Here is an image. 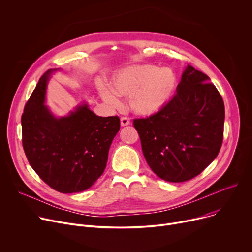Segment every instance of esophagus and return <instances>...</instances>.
Wrapping results in <instances>:
<instances>
[{
    "instance_id": "34e87169",
    "label": "esophagus",
    "mask_w": 252,
    "mask_h": 252,
    "mask_svg": "<svg viewBox=\"0 0 252 252\" xmlns=\"http://www.w3.org/2000/svg\"><path fill=\"white\" fill-rule=\"evenodd\" d=\"M129 120L127 118H122L121 119V126H129Z\"/></svg>"
}]
</instances>
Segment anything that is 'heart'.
<instances>
[{
  "label": "heart",
  "mask_w": 252,
  "mask_h": 252,
  "mask_svg": "<svg viewBox=\"0 0 252 252\" xmlns=\"http://www.w3.org/2000/svg\"><path fill=\"white\" fill-rule=\"evenodd\" d=\"M176 76L168 67L134 64L113 76L111 88L100 86L99 94L111 106L120 105L119 95L127 96L129 110L141 117L158 114L171 99L176 89Z\"/></svg>",
  "instance_id": "b5f03b06"
}]
</instances>
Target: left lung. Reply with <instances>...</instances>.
I'll return each mask as SVG.
<instances>
[{
	"label": "left lung",
	"instance_id": "1",
	"mask_svg": "<svg viewBox=\"0 0 252 252\" xmlns=\"http://www.w3.org/2000/svg\"><path fill=\"white\" fill-rule=\"evenodd\" d=\"M202 71L188 64L177 94L158 114L133 121L143 156L163 181L183 183L218 157L223 139L224 103Z\"/></svg>",
	"mask_w": 252,
	"mask_h": 252
}]
</instances>
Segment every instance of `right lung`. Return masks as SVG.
I'll return each instance as SVG.
<instances>
[{"instance_id":"1","label":"right lung","mask_w":252,"mask_h":252,"mask_svg":"<svg viewBox=\"0 0 252 252\" xmlns=\"http://www.w3.org/2000/svg\"><path fill=\"white\" fill-rule=\"evenodd\" d=\"M61 68L41 77L22 116L23 147L32 169L55 190L81 192L103 173L119 117H99L86 100L57 117L46 104L48 85Z\"/></svg>"}]
</instances>
